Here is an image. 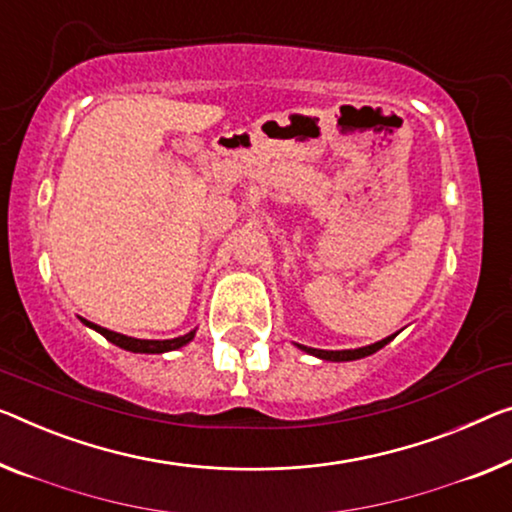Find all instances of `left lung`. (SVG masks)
Wrapping results in <instances>:
<instances>
[{"label": "left lung", "instance_id": "left-lung-1", "mask_svg": "<svg viewBox=\"0 0 512 512\" xmlns=\"http://www.w3.org/2000/svg\"><path fill=\"white\" fill-rule=\"evenodd\" d=\"M391 340H393V335H388V338L375 342V345L358 347V349H342V352H326V349H312V347H303V345H299V347L303 349V352L324 358V361H354V358H363V356L375 354L377 349H381L386 345V342H391Z\"/></svg>", "mask_w": 512, "mask_h": 512}]
</instances>
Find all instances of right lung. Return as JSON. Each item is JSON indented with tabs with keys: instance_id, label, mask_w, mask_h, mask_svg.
<instances>
[{
	"instance_id": "add662e5",
	"label": "right lung",
	"mask_w": 512,
	"mask_h": 512,
	"mask_svg": "<svg viewBox=\"0 0 512 512\" xmlns=\"http://www.w3.org/2000/svg\"><path fill=\"white\" fill-rule=\"evenodd\" d=\"M85 324L94 326L98 333L105 335V338L114 342L117 347L128 349V352H140V354H163V352H170V349H179L186 345V342L193 340V335H195V331H190L186 335H181V338H172V340H137V338H128V335L103 329V326L91 324V322H87V319H85Z\"/></svg>"
}]
</instances>
